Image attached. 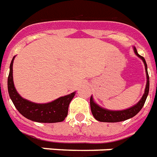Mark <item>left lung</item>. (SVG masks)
I'll list each match as a JSON object with an SVG mask.
<instances>
[{
	"instance_id": "1",
	"label": "left lung",
	"mask_w": 157,
	"mask_h": 157,
	"mask_svg": "<svg viewBox=\"0 0 157 157\" xmlns=\"http://www.w3.org/2000/svg\"><path fill=\"white\" fill-rule=\"evenodd\" d=\"M135 54L139 58L141 59L142 61L145 65V74H146V86H145V92L142 96L140 100L135 105L132 106L128 109H124V110H110V109H104L102 108L101 106H99L98 103H96L94 99L92 98V96L90 98V105H91V110L93 117L100 122H108V123H116V122H121L127 120L128 118H133L138 113L143 106L145 104V100L147 98V96L149 93V88H150V80H149L148 71H147V65L144 57H142L139 55L137 49L135 47H133Z\"/></svg>"
}]
</instances>
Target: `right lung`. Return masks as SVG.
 <instances>
[{"instance_id":"right-lung-1","label":"right lung","mask_w":157,"mask_h":157,"mask_svg":"<svg viewBox=\"0 0 157 157\" xmlns=\"http://www.w3.org/2000/svg\"><path fill=\"white\" fill-rule=\"evenodd\" d=\"M15 56L10 65V72L7 79V88L10 98L18 112L28 119L39 123H58L65 120L68 114V107L75 92L60 97L47 103H37L23 98L16 90L13 82L12 65Z\"/></svg>"}]
</instances>
